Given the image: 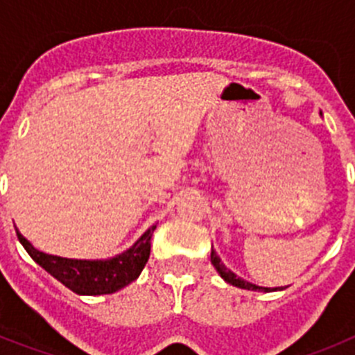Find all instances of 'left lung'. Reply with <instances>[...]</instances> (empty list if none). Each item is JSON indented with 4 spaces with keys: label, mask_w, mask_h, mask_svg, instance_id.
Instances as JSON below:
<instances>
[{
    "label": "left lung",
    "mask_w": 355,
    "mask_h": 355,
    "mask_svg": "<svg viewBox=\"0 0 355 355\" xmlns=\"http://www.w3.org/2000/svg\"><path fill=\"white\" fill-rule=\"evenodd\" d=\"M211 265L215 266L216 272L220 274V277L224 279L225 283L229 284H233V286L236 288H241V290H250V291H265V293H270V291H277V290H284L283 286H279V288H265V286H258V284H252L249 283V281H245V279H241L238 277L234 272H231L227 268V266L222 263L220 256L215 252V249H211Z\"/></svg>",
    "instance_id": "left-lung-1"
}]
</instances>
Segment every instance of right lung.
I'll list each match as a JSON object with an SVG mask.
<instances>
[{
    "label": "right lung",
    "instance_id": "add662e5",
    "mask_svg": "<svg viewBox=\"0 0 355 355\" xmlns=\"http://www.w3.org/2000/svg\"><path fill=\"white\" fill-rule=\"evenodd\" d=\"M155 229L156 225H150L130 249L108 259H72L46 254L31 245L19 229L15 231L31 259L69 290L78 295H110L133 283L144 270Z\"/></svg>",
    "mask_w": 355,
    "mask_h": 355
}]
</instances>
